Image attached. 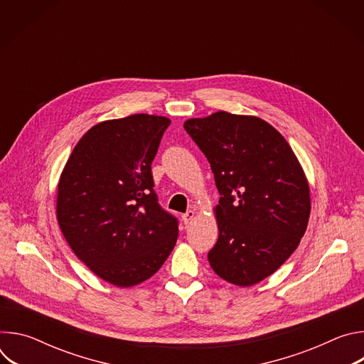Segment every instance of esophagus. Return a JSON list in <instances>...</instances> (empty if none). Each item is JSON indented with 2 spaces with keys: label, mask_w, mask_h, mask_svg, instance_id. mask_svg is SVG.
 Here are the masks:
<instances>
[{
  "label": "esophagus",
  "mask_w": 364,
  "mask_h": 364,
  "mask_svg": "<svg viewBox=\"0 0 364 364\" xmlns=\"http://www.w3.org/2000/svg\"><path fill=\"white\" fill-rule=\"evenodd\" d=\"M194 216H196V212L194 210H188L187 213L183 215V222L187 225V223H190L194 219Z\"/></svg>",
  "instance_id": "esophagus-1"
}]
</instances>
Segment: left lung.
I'll return each mask as SVG.
<instances>
[{"mask_svg":"<svg viewBox=\"0 0 364 364\" xmlns=\"http://www.w3.org/2000/svg\"><path fill=\"white\" fill-rule=\"evenodd\" d=\"M184 129L209 160L220 194L210 267L239 287L261 282L292 255L306 230L309 186L298 159L257 117L219 111L186 121Z\"/></svg>","mask_w":364,"mask_h":364,"instance_id":"left-lung-1","label":"left lung"}]
</instances>
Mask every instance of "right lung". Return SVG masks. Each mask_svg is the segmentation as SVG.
Masks as SVG:
<instances>
[{"label": "right lung", "instance_id": "add662e5", "mask_svg": "<svg viewBox=\"0 0 364 364\" xmlns=\"http://www.w3.org/2000/svg\"><path fill=\"white\" fill-rule=\"evenodd\" d=\"M166 117L135 114L92 127L58 186L60 230L80 261L119 288L157 272L176 246L177 219L159 204L151 163Z\"/></svg>", "mask_w": 364, "mask_h": 364}]
</instances>
